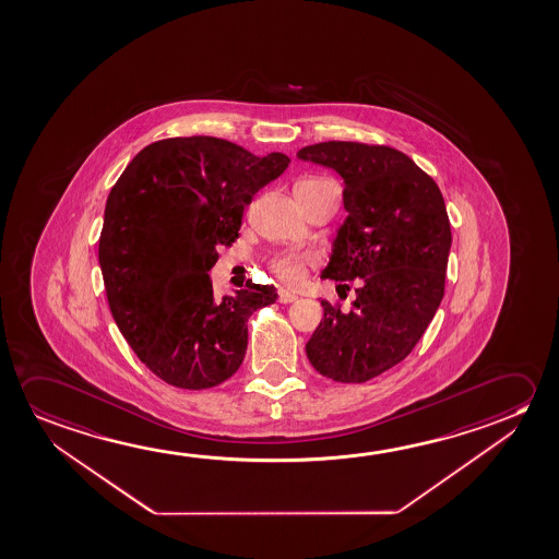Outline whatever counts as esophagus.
<instances>
[{
	"instance_id": "34e87169",
	"label": "esophagus",
	"mask_w": 559,
	"mask_h": 559,
	"mask_svg": "<svg viewBox=\"0 0 559 559\" xmlns=\"http://www.w3.org/2000/svg\"><path fill=\"white\" fill-rule=\"evenodd\" d=\"M278 300L283 301V304H293V301L298 300V296L288 293V290H281V293H278Z\"/></svg>"
}]
</instances>
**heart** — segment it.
<instances>
[{
  "label": "heart",
  "instance_id": "obj_1",
  "mask_svg": "<svg viewBox=\"0 0 559 559\" xmlns=\"http://www.w3.org/2000/svg\"><path fill=\"white\" fill-rule=\"evenodd\" d=\"M304 181L313 180H301L298 183H304ZM313 259L316 258L311 255L310 251H281L269 259V269L273 271V275L281 283L296 286L304 281L306 269L313 263Z\"/></svg>",
  "mask_w": 559,
  "mask_h": 559
}]
</instances>
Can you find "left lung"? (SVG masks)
<instances>
[{
    "instance_id": "obj_1",
    "label": "left lung",
    "mask_w": 559,
    "mask_h": 559,
    "mask_svg": "<svg viewBox=\"0 0 559 559\" xmlns=\"http://www.w3.org/2000/svg\"><path fill=\"white\" fill-rule=\"evenodd\" d=\"M298 158L344 178L348 216L321 278L356 281L350 311L321 300L306 344L311 366L338 383H364L413 353L445 294L451 226L438 183L393 146L326 141Z\"/></svg>"
}]
</instances>
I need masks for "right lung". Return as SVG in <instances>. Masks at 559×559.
<instances>
[{
    "label": "right lung",
    "instance_id": "obj_1",
    "mask_svg": "<svg viewBox=\"0 0 559 559\" xmlns=\"http://www.w3.org/2000/svg\"><path fill=\"white\" fill-rule=\"evenodd\" d=\"M290 163L226 139L173 138L145 146L106 201L98 261L114 321L139 360L168 385L201 391L233 378L248 319L275 286L248 281L216 301L209 271L238 238L243 209Z\"/></svg>",
    "mask_w": 559,
    "mask_h": 559
}]
</instances>
